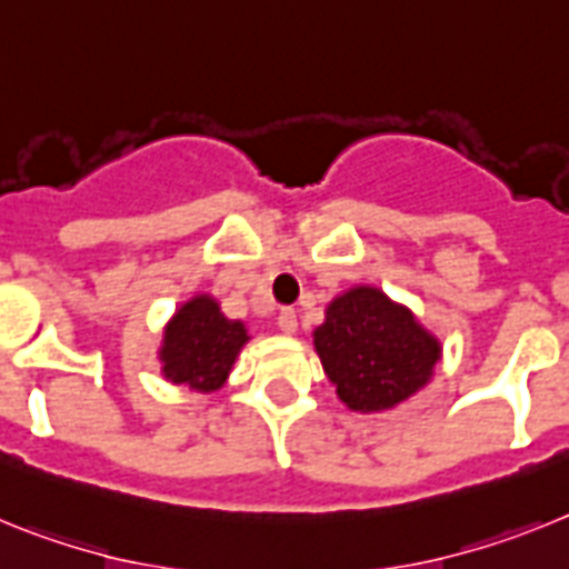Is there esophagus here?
<instances>
[{
  "label": "esophagus",
  "instance_id": "esophagus-1",
  "mask_svg": "<svg viewBox=\"0 0 569 569\" xmlns=\"http://www.w3.org/2000/svg\"><path fill=\"white\" fill-rule=\"evenodd\" d=\"M278 326H280V332L286 335L298 332V315H295V309H280Z\"/></svg>",
  "mask_w": 569,
  "mask_h": 569
}]
</instances>
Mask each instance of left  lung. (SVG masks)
<instances>
[{"label":"left lung","mask_w":569,"mask_h":569,"mask_svg":"<svg viewBox=\"0 0 569 569\" xmlns=\"http://www.w3.org/2000/svg\"><path fill=\"white\" fill-rule=\"evenodd\" d=\"M315 352L346 407L383 412L427 387L441 343L407 306L375 286H352L326 306Z\"/></svg>","instance_id":"obj_1"}]
</instances>
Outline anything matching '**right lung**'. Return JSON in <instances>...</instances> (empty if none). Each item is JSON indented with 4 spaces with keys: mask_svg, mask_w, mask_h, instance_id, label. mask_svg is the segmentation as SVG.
<instances>
[{
    "mask_svg": "<svg viewBox=\"0 0 569 569\" xmlns=\"http://www.w3.org/2000/svg\"><path fill=\"white\" fill-rule=\"evenodd\" d=\"M246 340V323L226 318L211 295H197L177 309L162 332V375L197 392H214L229 378Z\"/></svg>",
    "mask_w": 569,
    "mask_h": 569,
    "instance_id": "add662e5",
    "label": "right lung"
}]
</instances>
